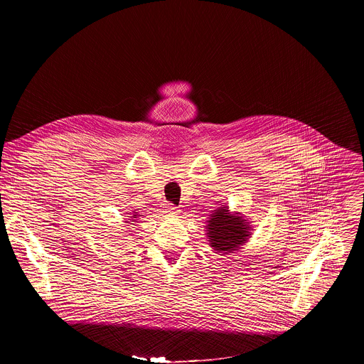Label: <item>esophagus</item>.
Masks as SVG:
<instances>
[{
	"mask_svg": "<svg viewBox=\"0 0 364 364\" xmlns=\"http://www.w3.org/2000/svg\"><path fill=\"white\" fill-rule=\"evenodd\" d=\"M164 211H165L168 215H171V217H173V215L178 214V208H175L172 203L164 205Z\"/></svg>",
	"mask_w": 364,
	"mask_h": 364,
	"instance_id": "esophagus-1",
	"label": "esophagus"
}]
</instances>
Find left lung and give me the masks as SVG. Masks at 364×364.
Segmentation results:
<instances>
[{
  "mask_svg": "<svg viewBox=\"0 0 364 364\" xmlns=\"http://www.w3.org/2000/svg\"><path fill=\"white\" fill-rule=\"evenodd\" d=\"M208 220L210 247L217 252H232L250 237V227L242 217L231 215L227 208H217Z\"/></svg>",
  "mask_w": 364,
  "mask_h": 364,
  "instance_id": "obj_1",
  "label": "left lung"
}]
</instances>
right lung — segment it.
<instances>
[{
  "label": "right lung",
  "mask_w": 364,
  "mask_h": 364,
  "mask_svg": "<svg viewBox=\"0 0 364 364\" xmlns=\"http://www.w3.org/2000/svg\"><path fill=\"white\" fill-rule=\"evenodd\" d=\"M134 215H137V214H134ZM134 218H136V217H134Z\"/></svg>",
  "instance_id": "obj_1"
}]
</instances>
